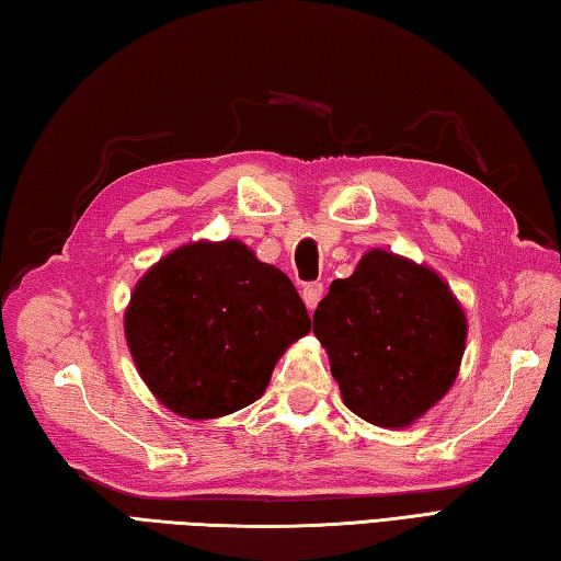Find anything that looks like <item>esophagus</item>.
Returning a JSON list of instances; mask_svg holds the SVG:
<instances>
[{
  "label": "esophagus",
  "mask_w": 561,
  "mask_h": 561,
  "mask_svg": "<svg viewBox=\"0 0 561 561\" xmlns=\"http://www.w3.org/2000/svg\"><path fill=\"white\" fill-rule=\"evenodd\" d=\"M301 296H304L306 309L313 311L316 306H318V301H321V296H323V284H321V282H311V284H306L304 291H301Z\"/></svg>",
  "instance_id": "1"
}]
</instances>
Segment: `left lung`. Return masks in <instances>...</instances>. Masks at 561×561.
I'll list each match as a JSON object with an SVG mask.
<instances>
[{
  "mask_svg": "<svg viewBox=\"0 0 561 561\" xmlns=\"http://www.w3.org/2000/svg\"><path fill=\"white\" fill-rule=\"evenodd\" d=\"M345 405L381 427H405L453 387L467 318L431 267L369 250L313 311Z\"/></svg>",
  "mask_w": 561,
  "mask_h": 561,
  "instance_id": "obj_1",
  "label": "left lung"
}]
</instances>
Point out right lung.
<instances>
[{"label":"right lung","mask_w":561,"mask_h":561,"mask_svg":"<svg viewBox=\"0 0 561 561\" xmlns=\"http://www.w3.org/2000/svg\"><path fill=\"white\" fill-rule=\"evenodd\" d=\"M124 331L164 409L206 421L257 401L284 350L311 331V318L287 274L240 240H199L142 274Z\"/></svg>","instance_id":"right-lung-1"}]
</instances>
